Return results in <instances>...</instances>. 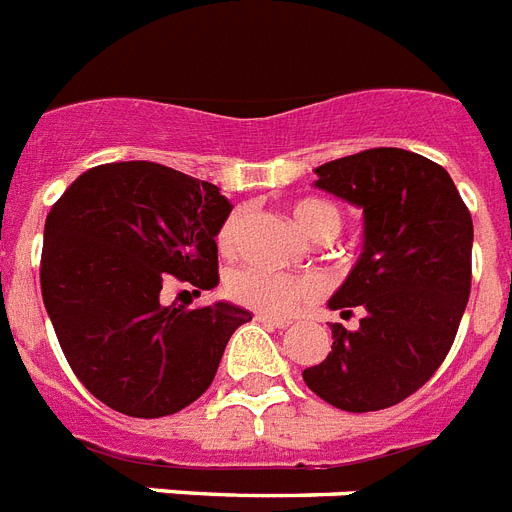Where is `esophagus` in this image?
Masks as SVG:
<instances>
[{"instance_id":"obj_1","label":"esophagus","mask_w":512,"mask_h":512,"mask_svg":"<svg viewBox=\"0 0 512 512\" xmlns=\"http://www.w3.org/2000/svg\"><path fill=\"white\" fill-rule=\"evenodd\" d=\"M256 322H264V325H272V327H288L290 322L282 320V317H269V314H256Z\"/></svg>"}]
</instances>
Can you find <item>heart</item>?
I'll list each match as a JSON object with an SVG mask.
<instances>
[{
  "mask_svg": "<svg viewBox=\"0 0 512 512\" xmlns=\"http://www.w3.org/2000/svg\"><path fill=\"white\" fill-rule=\"evenodd\" d=\"M243 219V211H235L222 224L219 237H216L222 253H232L237 248ZM290 219H293L301 235L309 237V240H317V243L333 240L343 227L341 208L322 198H304L293 203L290 206ZM227 293L232 296V301L248 306V309L280 317V314H290L306 301H312L317 296V285L309 277H285L261 272V269H243V272H235L230 277Z\"/></svg>",
  "mask_w": 512,
  "mask_h": 512,
  "instance_id": "heart-1",
  "label": "heart"
}]
</instances>
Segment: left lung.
Listing matches in <instances>:
<instances>
[{"instance_id": "1", "label": "left lung", "mask_w": 512, "mask_h": 512, "mask_svg": "<svg viewBox=\"0 0 512 512\" xmlns=\"http://www.w3.org/2000/svg\"><path fill=\"white\" fill-rule=\"evenodd\" d=\"M314 174V187L362 208V253L327 301L362 320L330 327V354L304 380L338 410H386L452 349L470 296L473 219L447 169L410 150L372 147Z\"/></svg>"}]
</instances>
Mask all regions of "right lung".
Masks as SVG:
<instances>
[{
    "instance_id": "add662e5",
    "label": "right lung",
    "mask_w": 512,
    "mask_h": 512,
    "mask_svg": "<svg viewBox=\"0 0 512 512\" xmlns=\"http://www.w3.org/2000/svg\"><path fill=\"white\" fill-rule=\"evenodd\" d=\"M232 206L219 187L150 161L84 171L44 224L42 298L76 378L110 410L163 418L216 375L251 312L161 304L177 277L219 285L216 235ZM195 293V290H192Z\"/></svg>"
}]
</instances>
